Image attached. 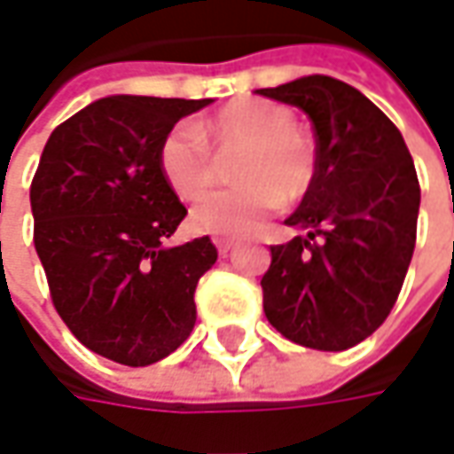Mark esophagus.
Returning <instances> with one entry per match:
<instances>
[{
	"label": "esophagus",
	"instance_id": "obj_1",
	"mask_svg": "<svg viewBox=\"0 0 454 454\" xmlns=\"http://www.w3.org/2000/svg\"><path fill=\"white\" fill-rule=\"evenodd\" d=\"M215 245H217L219 254L224 257V254H230L232 250H235L237 242H235V239H224V237H217V239H215Z\"/></svg>",
	"mask_w": 454,
	"mask_h": 454
}]
</instances>
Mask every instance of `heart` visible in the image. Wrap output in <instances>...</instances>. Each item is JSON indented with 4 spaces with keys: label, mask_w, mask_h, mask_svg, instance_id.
<instances>
[{
    "label": "heart",
    "mask_w": 454,
    "mask_h": 454,
    "mask_svg": "<svg viewBox=\"0 0 454 454\" xmlns=\"http://www.w3.org/2000/svg\"><path fill=\"white\" fill-rule=\"evenodd\" d=\"M201 140L217 149H242L235 166L242 186L204 197L189 215L201 235H250L280 201L295 204L313 186L316 146L295 129V114L280 103L242 98L194 129L176 126L166 133L159 168L179 200H197L215 182L212 159Z\"/></svg>",
    "instance_id": "b5f03b06"
}]
</instances>
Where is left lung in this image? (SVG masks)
<instances>
[{
	"instance_id": "1",
	"label": "left lung",
	"mask_w": 454,
	"mask_h": 454,
	"mask_svg": "<svg viewBox=\"0 0 454 454\" xmlns=\"http://www.w3.org/2000/svg\"><path fill=\"white\" fill-rule=\"evenodd\" d=\"M257 93L310 118L318 159L286 219L308 235L270 247L265 316L293 343L346 351L387 321L404 283L419 215L414 161L399 129L348 82L305 75Z\"/></svg>"
}]
</instances>
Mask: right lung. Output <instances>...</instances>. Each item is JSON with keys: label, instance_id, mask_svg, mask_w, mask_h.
<instances>
[{"label": "right lung", "instance_id": "obj_1", "mask_svg": "<svg viewBox=\"0 0 454 454\" xmlns=\"http://www.w3.org/2000/svg\"><path fill=\"white\" fill-rule=\"evenodd\" d=\"M212 98L108 96L44 144L29 189L35 250L73 336L123 366H149L189 339L194 290L217 262L209 237L166 245L186 217L159 146Z\"/></svg>", "mask_w": 454, "mask_h": 454}]
</instances>
